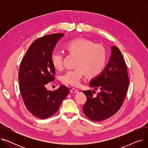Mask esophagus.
I'll return each mask as SVG.
<instances>
[{"instance_id": "34e87169", "label": "esophagus", "mask_w": 148, "mask_h": 148, "mask_svg": "<svg viewBox=\"0 0 148 148\" xmlns=\"http://www.w3.org/2000/svg\"><path fill=\"white\" fill-rule=\"evenodd\" d=\"M78 92H79L78 90L76 89H74V88H73L70 90V92L72 93V94H76V93H77Z\"/></svg>"}]
</instances>
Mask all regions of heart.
Segmentation results:
<instances>
[{"mask_svg":"<svg viewBox=\"0 0 148 148\" xmlns=\"http://www.w3.org/2000/svg\"><path fill=\"white\" fill-rule=\"evenodd\" d=\"M65 49L69 53L77 56V58L75 65L77 68L69 70L62 75L61 82L64 84L77 86L84 73L88 77H95L104 69L107 52L102 45L79 38L67 42ZM63 54L59 52H53L51 56L52 65L58 69L63 66Z\"/></svg>","mask_w":148,"mask_h":148,"instance_id":"b5f03b06","label":"heart"}]
</instances>
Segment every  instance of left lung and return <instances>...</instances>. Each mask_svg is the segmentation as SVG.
Masks as SVG:
<instances>
[{"instance_id":"left-lung-1","label":"left lung","mask_w":148,"mask_h":148,"mask_svg":"<svg viewBox=\"0 0 148 148\" xmlns=\"http://www.w3.org/2000/svg\"><path fill=\"white\" fill-rule=\"evenodd\" d=\"M111 52L102 73L89 82L94 90H100L97 97L93 96L94 90L83 91L87 97L83 106V113L94 121H101L117 113L127 92L130 81L125 60L117 47H111Z\"/></svg>"}]
</instances>
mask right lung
<instances>
[{"mask_svg": "<svg viewBox=\"0 0 148 148\" xmlns=\"http://www.w3.org/2000/svg\"><path fill=\"white\" fill-rule=\"evenodd\" d=\"M64 34L48 35L36 40L29 47L21 60L18 72L20 90L29 112L40 119L55 114L69 94L64 85L56 90H48L45 84L54 80L55 69L51 56Z\"/></svg>", "mask_w": 148, "mask_h": 148, "instance_id": "right-lung-1", "label": "right lung"}]
</instances>
